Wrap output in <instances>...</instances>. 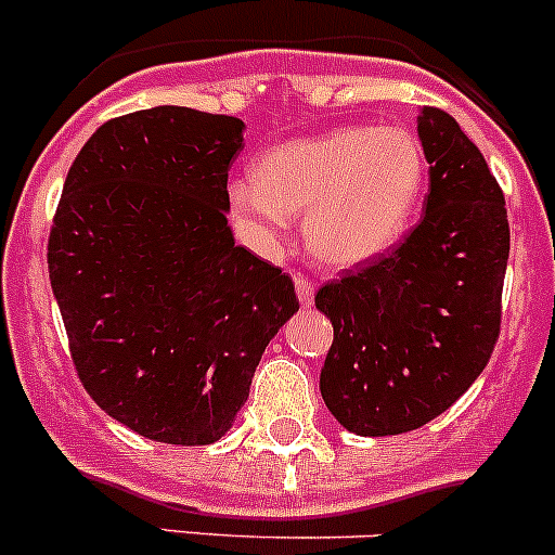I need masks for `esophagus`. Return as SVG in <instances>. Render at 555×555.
<instances>
[{
	"label": "esophagus",
	"instance_id": "esophagus-1",
	"mask_svg": "<svg viewBox=\"0 0 555 555\" xmlns=\"http://www.w3.org/2000/svg\"><path fill=\"white\" fill-rule=\"evenodd\" d=\"M294 283H296V294H299L301 307H312V301H315V283H312L307 275H301V272H296Z\"/></svg>",
	"mask_w": 555,
	"mask_h": 555
}]
</instances>
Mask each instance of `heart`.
Segmentation results:
<instances>
[{"mask_svg":"<svg viewBox=\"0 0 555 555\" xmlns=\"http://www.w3.org/2000/svg\"><path fill=\"white\" fill-rule=\"evenodd\" d=\"M425 186V157L401 128H336L259 154L230 184V210L250 243L272 248L307 214L318 259L352 267L387 254L409 230Z\"/></svg>","mask_w":555,"mask_h":555,"instance_id":"1","label":"heart"}]
</instances>
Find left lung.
Segmentation results:
<instances>
[{"label":"left lung","instance_id":"8db88e82","mask_svg":"<svg viewBox=\"0 0 555 555\" xmlns=\"http://www.w3.org/2000/svg\"><path fill=\"white\" fill-rule=\"evenodd\" d=\"M416 130L430 163L425 216L396 248L315 294L334 325L320 396L358 436L436 420L478 379L500 336L505 194L451 114L425 106Z\"/></svg>","mask_w":555,"mask_h":555}]
</instances>
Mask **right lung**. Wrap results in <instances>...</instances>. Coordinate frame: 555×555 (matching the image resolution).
Returning <instances> with one entry per match:
<instances>
[{
  "mask_svg": "<svg viewBox=\"0 0 555 555\" xmlns=\"http://www.w3.org/2000/svg\"><path fill=\"white\" fill-rule=\"evenodd\" d=\"M243 128L186 106L108 119L55 210L48 267L74 369L108 416L150 441H219L299 310L294 280L227 227Z\"/></svg>",
  "mask_w": 555,
  "mask_h": 555,
  "instance_id": "obj_1",
  "label": "right lung"
}]
</instances>
